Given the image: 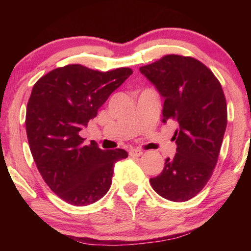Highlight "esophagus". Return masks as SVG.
<instances>
[{
	"label": "esophagus",
	"mask_w": 251,
	"mask_h": 251,
	"mask_svg": "<svg viewBox=\"0 0 251 251\" xmlns=\"http://www.w3.org/2000/svg\"><path fill=\"white\" fill-rule=\"evenodd\" d=\"M129 154H130V156H137V157H138L143 154V151H140L138 149H133V150L130 151Z\"/></svg>",
	"instance_id": "obj_1"
}]
</instances>
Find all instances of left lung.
<instances>
[{"label": "left lung", "instance_id": "obj_1", "mask_svg": "<svg viewBox=\"0 0 251 251\" xmlns=\"http://www.w3.org/2000/svg\"><path fill=\"white\" fill-rule=\"evenodd\" d=\"M139 71L164 99L162 122L178 123L173 137L177 153L150 183L167 200L187 201L205 186L217 163L227 125L222 85L192 57L168 54Z\"/></svg>", "mask_w": 251, "mask_h": 251}]
</instances>
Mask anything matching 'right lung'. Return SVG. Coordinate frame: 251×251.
Wrapping results in <instances>:
<instances>
[{"instance_id":"right-lung-1","label":"right lung","mask_w":251,"mask_h":251,"mask_svg":"<svg viewBox=\"0 0 251 251\" xmlns=\"http://www.w3.org/2000/svg\"><path fill=\"white\" fill-rule=\"evenodd\" d=\"M128 67L99 72L67 65L34 84L26 111V132L37 169L48 186L72 205H88L107 193L114 164L125 150L84 145L78 135L130 75Z\"/></svg>"}]
</instances>
